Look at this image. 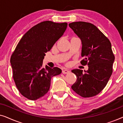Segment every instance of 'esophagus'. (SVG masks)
Here are the masks:
<instances>
[{
    "mask_svg": "<svg viewBox=\"0 0 123 123\" xmlns=\"http://www.w3.org/2000/svg\"><path fill=\"white\" fill-rule=\"evenodd\" d=\"M70 73L69 70H67V69H64L62 70V73L63 74H68Z\"/></svg>",
    "mask_w": 123,
    "mask_h": 123,
    "instance_id": "esophagus-1",
    "label": "esophagus"
}]
</instances>
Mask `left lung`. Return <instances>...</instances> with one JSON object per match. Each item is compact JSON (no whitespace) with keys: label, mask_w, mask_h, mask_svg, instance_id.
<instances>
[{"label":"left lung","mask_w":123,"mask_h":123,"mask_svg":"<svg viewBox=\"0 0 123 123\" xmlns=\"http://www.w3.org/2000/svg\"><path fill=\"white\" fill-rule=\"evenodd\" d=\"M82 42L81 55L85 59L80 63L87 64V71L75 69L72 70L77 80L72 86L75 93L83 97L98 94L106 86L112 73L115 56L109 40L96 26L85 22L69 24Z\"/></svg>","instance_id":"obj_1"}]
</instances>
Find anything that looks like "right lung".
<instances>
[{"label":"right lung","instance_id":"right-lung-1","mask_svg":"<svg viewBox=\"0 0 123 123\" xmlns=\"http://www.w3.org/2000/svg\"><path fill=\"white\" fill-rule=\"evenodd\" d=\"M67 23L43 21L30 29L17 45L11 58L13 77L21 95L36 100L48 93L51 78L60 74L58 67H43L45 53L63 36Z\"/></svg>","mask_w":123,"mask_h":123}]
</instances>
